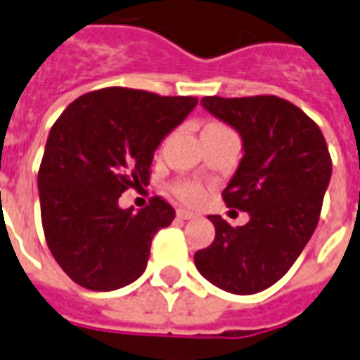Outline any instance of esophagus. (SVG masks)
Wrapping results in <instances>:
<instances>
[{
  "mask_svg": "<svg viewBox=\"0 0 360 360\" xmlns=\"http://www.w3.org/2000/svg\"><path fill=\"white\" fill-rule=\"evenodd\" d=\"M178 218H182V220H191V218H195V212H191L188 209H178Z\"/></svg>",
  "mask_w": 360,
  "mask_h": 360,
  "instance_id": "1",
  "label": "esophagus"
}]
</instances>
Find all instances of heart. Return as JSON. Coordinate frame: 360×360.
I'll return each instance as SVG.
<instances>
[{
  "mask_svg": "<svg viewBox=\"0 0 360 360\" xmlns=\"http://www.w3.org/2000/svg\"><path fill=\"white\" fill-rule=\"evenodd\" d=\"M218 127L224 125H220V123H212V125H209L207 129H218ZM172 190H174V193L186 202H197L199 199H202V195H205V188H202L199 182H195V180H178V182H174V186H172Z\"/></svg>",
  "mask_w": 360,
  "mask_h": 360,
  "instance_id": "1",
  "label": "heart"
}]
</instances>
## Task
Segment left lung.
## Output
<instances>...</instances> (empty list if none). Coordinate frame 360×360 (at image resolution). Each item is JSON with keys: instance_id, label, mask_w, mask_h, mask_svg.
<instances>
[{"instance_id": "obj_1", "label": "left lung", "mask_w": 360, "mask_h": 360, "mask_svg": "<svg viewBox=\"0 0 360 360\" xmlns=\"http://www.w3.org/2000/svg\"><path fill=\"white\" fill-rule=\"evenodd\" d=\"M201 106L241 134L245 155L221 197L250 220L233 228L210 214L216 237L197 250L195 266L221 290L262 292L292 267L317 228L332 174L328 146L311 117L273 94L205 96Z\"/></svg>"}]
</instances>
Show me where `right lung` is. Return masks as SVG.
Returning <instances> with one entry per match:
<instances>
[{"label":"right lung","mask_w":360,"mask_h":360,"mask_svg":"<svg viewBox=\"0 0 360 360\" xmlns=\"http://www.w3.org/2000/svg\"><path fill=\"white\" fill-rule=\"evenodd\" d=\"M195 104V96L106 87L75 98L56 119L37 188L47 247L74 283L108 292L144 273L153 235L176 212L159 195L139 212L117 201L150 184L153 151Z\"/></svg>","instance_id":"1"}]
</instances>
